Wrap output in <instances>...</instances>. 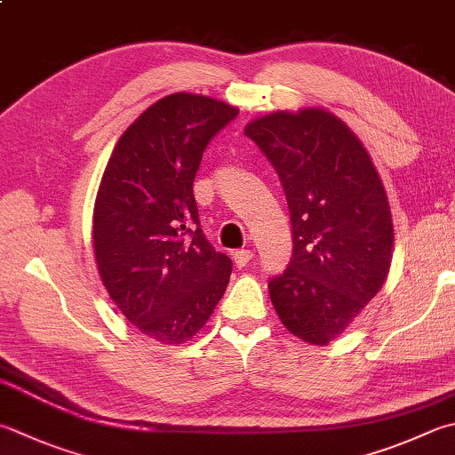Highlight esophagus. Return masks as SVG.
<instances>
[{
    "label": "esophagus",
    "mask_w": 455,
    "mask_h": 455,
    "mask_svg": "<svg viewBox=\"0 0 455 455\" xmlns=\"http://www.w3.org/2000/svg\"><path fill=\"white\" fill-rule=\"evenodd\" d=\"M231 257H234V261H235L237 267H245V265L253 259V251H250V250H237V251L231 253Z\"/></svg>",
    "instance_id": "esophagus-1"
}]
</instances>
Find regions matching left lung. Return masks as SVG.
<instances>
[{
  "instance_id": "obj_1",
  "label": "left lung",
  "mask_w": 455,
  "mask_h": 455,
  "mask_svg": "<svg viewBox=\"0 0 455 455\" xmlns=\"http://www.w3.org/2000/svg\"><path fill=\"white\" fill-rule=\"evenodd\" d=\"M243 132L279 174L293 226V257L269 281L271 303L291 334L329 345L388 277L387 190L364 144L329 110H275Z\"/></svg>"
}]
</instances>
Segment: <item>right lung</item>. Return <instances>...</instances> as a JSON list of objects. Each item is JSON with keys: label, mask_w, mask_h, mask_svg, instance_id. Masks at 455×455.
I'll return each mask as SVG.
<instances>
[{"label": "right lung", "mask_w": 455, "mask_h": 455, "mask_svg": "<svg viewBox=\"0 0 455 455\" xmlns=\"http://www.w3.org/2000/svg\"><path fill=\"white\" fill-rule=\"evenodd\" d=\"M237 107L174 92L148 107L110 154L92 212V247L107 293L144 337L182 345L224 297L231 259L204 237L194 178Z\"/></svg>", "instance_id": "right-lung-1"}]
</instances>
